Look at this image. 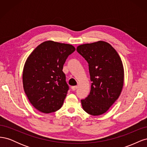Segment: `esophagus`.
I'll return each instance as SVG.
<instances>
[{
    "mask_svg": "<svg viewBox=\"0 0 147 147\" xmlns=\"http://www.w3.org/2000/svg\"><path fill=\"white\" fill-rule=\"evenodd\" d=\"M72 91H75L77 90V86H72Z\"/></svg>",
    "mask_w": 147,
    "mask_h": 147,
    "instance_id": "obj_1",
    "label": "esophagus"
}]
</instances>
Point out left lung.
Segmentation results:
<instances>
[{"label":"left lung","instance_id":"1","mask_svg":"<svg viewBox=\"0 0 147 147\" xmlns=\"http://www.w3.org/2000/svg\"><path fill=\"white\" fill-rule=\"evenodd\" d=\"M77 51L88 62L92 82L90 94L81 100L83 109L93 116L104 114L118 99L123 87L121 57L110 44L102 40L78 45Z\"/></svg>","mask_w":147,"mask_h":147}]
</instances>
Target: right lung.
Instances as JSON below:
<instances>
[{
	"mask_svg": "<svg viewBox=\"0 0 147 147\" xmlns=\"http://www.w3.org/2000/svg\"><path fill=\"white\" fill-rule=\"evenodd\" d=\"M75 50L70 44L48 40L28 57L23 72V88L30 104L39 112L50 113L61 108L69 90L63 65Z\"/></svg>",
	"mask_w": 147,
	"mask_h": 147,
	"instance_id": "1",
	"label": "right lung"
}]
</instances>
